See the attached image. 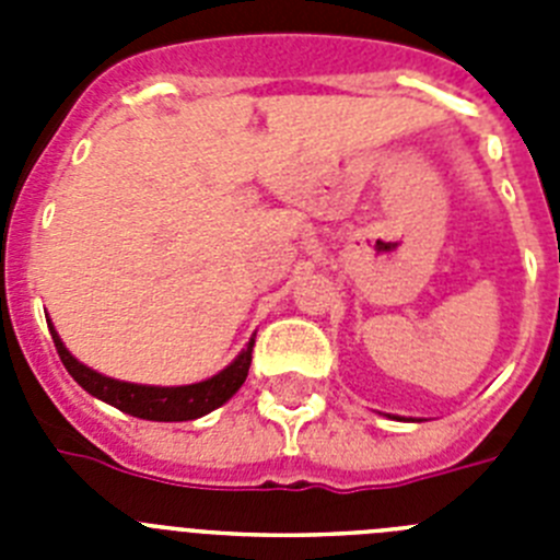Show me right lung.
Instances as JSON below:
<instances>
[{"instance_id":"add662e5","label":"right lung","mask_w":560,"mask_h":560,"mask_svg":"<svg viewBox=\"0 0 560 560\" xmlns=\"http://www.w3.org/2000/svg\"><path fill=\"white\" fill-rule=\"evenodd\" d=\"M49 334H52V341H56V350L61 355L67 373L89 395L106 400V404L117 407L120 412L133 415V418L165 420V423H173V420H196L201 415L212 412V409H219L221 404H226L246 381V373H249L252 364V348H255V339H252L244 353L237 355L230 368L221 370L212 378L199 381V384H187V387H142V384L114 381L95 373V370L83 368L81 361L72 359V353L63 348V341L58 339L52 325H49Z\"/></svg>"}]
</instances>
